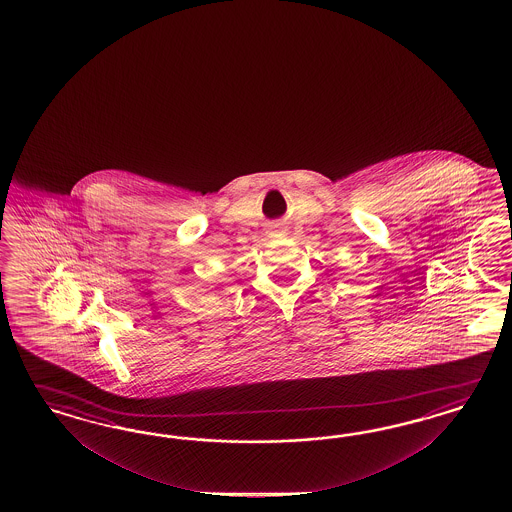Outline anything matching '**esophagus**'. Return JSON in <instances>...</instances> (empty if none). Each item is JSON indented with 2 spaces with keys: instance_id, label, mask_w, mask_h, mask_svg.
Wrapping results in <instances>:
<instances>
[{
  "instance_id": "1",
  "label": "esophagus",
  "mask_w": 512,
  "mask_h": 512,
  "mask_svg": "<svg viewBox=\"0 0 512 512\" xmlns=\"http://www.w3.org/2000/svg\"><path fill=\"white\" fill-rule=\"evenodd\" d=\"M272 233H281V227L274 225V227H272Z\"/></svg>"
}]
</instances>
